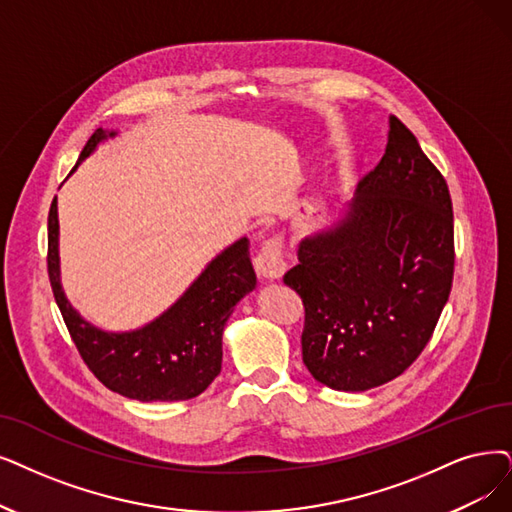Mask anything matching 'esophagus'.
<instances>
[{
	"label": "esophagus",
	"mask_w": 512,
	"mask_h": 512,
	"mask_svg": "<svg viewBox=\"0 0 512 512\" xmlns=\"http://www.w3.org/2000/svg\"><path fill=\"white\" fill-rule=\"evenodd\" d=\"M285 269H288V260L283 256V241L279 237L264 241L256 256L258 275L264 279H281Z\"/></svg>",
	"instance_id": "1"
}]
</instances>
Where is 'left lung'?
Returning <instances> with one entry per match:
<instances>
[{
  "instance_id": "8db88e82",
  "label": "left lung",
  "mask_w": 512,
  "mask_h": 512,
  "mask_svg": "<svg viewBox=\"0 0 512 512\" xmlns=\"http://www.w3.org/2000/svg\"><path fill=\"white\" fill-rule=\"evenodd\" d=\"M452 279L447 182L391 115L378 166L336 222L300 241L283 275L304 302V365L349 393L401 376L431 340Z\"/></svg>"
}]
</instances>
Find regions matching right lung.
Wrapping results in <instances>:
<instances>
[{"label": "right lung", "instance_id": "obj_1", "mask_svg": "<svg viewBox=\"0 0 512 512\" xmlns=\"http://www.w3.org/2000/svg\"><path fill=\"white\" fill-rule=\"evenodd\" d=\"M115 130L98 128L75 168ZM73 168V172H75ZM56 197L48 214V275L81 359L113 393L138 401H182L201 395L220 374L222 332L235 304L256 288L250 241L241 237L208 262L170 309L130 332H107L81 317L60 283Z\"/></svg>", "mask_w": 512, "mask_h": 512}]
</instances>
